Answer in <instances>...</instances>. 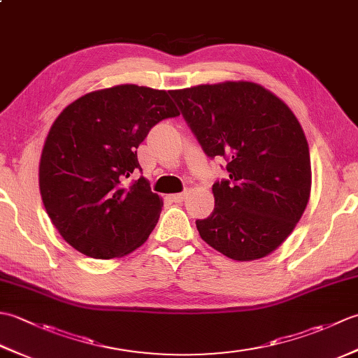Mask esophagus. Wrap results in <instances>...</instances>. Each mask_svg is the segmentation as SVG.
<instances>
[{
	"label": "esophagus",
	"instance_id": "obj_1",
	"mask_svg": "<svg viewBox=\"0 0 358 358\" xmlns=\"http://www.w3.org/2000/svg\"><path fill=\"white\" fill-rule=\"evenodd\" d=\"M187 196V192H183V194H175V195H171V200L173 203H183L186 200Z\"/></svg>",
	"mask_w": 358,
	"mask_h": 358
}]
</instances>
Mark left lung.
Segmentation results:
<instances>
[{
    "instance_id": "8db88e82",
    "label": "left lung",
    "mask_w": 358,
    "mask_h": 358,
    "mask_svg": "<svg viewBox=\"0 0 358 358\" xmlns=\"http://www.w3.org/2000/svg\"><path fill=\"white\" fill-rule=\"evenodd\" d=\"M209 158H224L214 212L196 220L201 238L237 262L275 250L299 223L310 194L306 136L292 110L268 89L227 81L172 90Z\"/></svg>"
}]
</instances>
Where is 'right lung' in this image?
<instances>
[{
  "label": "right lung",
  "instance_id": "right-lung-1",
  "mask_svg": "<svg viewBox=\"0 0 358 358\" xmlns=\"http://www.w3.org/2000/svg\"><path fill=\"white\" fill-rule=\"evenodd\" d=\"M169 92L121 85L86 94L52 124L40 162L45 212L59 235L92 258L123 257L148 240L163 200L140 177L136 149L159 121L178 117Z\"/></svg>",
  "mask_w": 358,
  "mask_h": 358
}]
</instances>
